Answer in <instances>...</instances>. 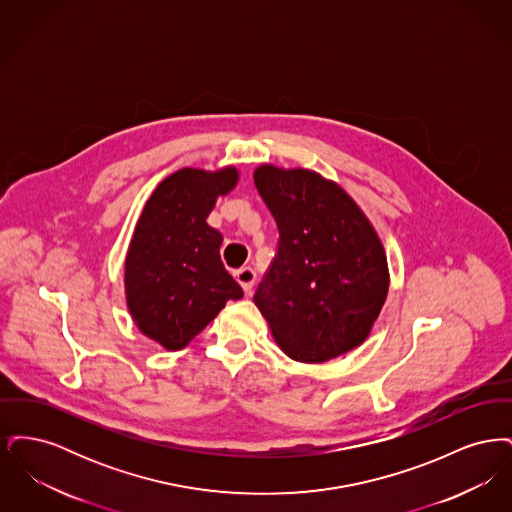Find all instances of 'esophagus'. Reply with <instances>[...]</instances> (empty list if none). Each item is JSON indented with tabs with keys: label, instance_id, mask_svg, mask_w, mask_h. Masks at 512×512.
<instances>
[{
	"label": "esophagus",
	"instance_id": "obj_1",
	"mask_svg": "<svg viewBox=\"0 0 512 512\" xmlns=\"http://www.w3.org/2000/svg\"><path fill=\"white\" fill-rule=\"evenodd\" d=\"M234 276H236L238 284L242 286V290H244L245 293L251 292V288H253V284H255V278H257V274H255L253 268H240V270L234 272Z\"/></svg>",
	"mask_w": 512,
	"mask_h": 512
}]
</instances>
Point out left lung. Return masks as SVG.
Instances as JSON below:
<instances>
[{
    "label": "left lung",
    "mask_w": 512,
    "mask_h": 512,
    "mask_svg": "<svg viewBox=\"0 0 512 512\" xmlns=\"http://www.w3.org/2000/svg\"><path fill=\"white\" fill-rule=\"evenodd\" d=\"M253 180L280 234L253 297L274 340L299 363H324L355 349L390 288L374 226L341 186L318 172L261 165Z\"/></svg>",
    "instance_id": "8db88e82"
}]
</instances>
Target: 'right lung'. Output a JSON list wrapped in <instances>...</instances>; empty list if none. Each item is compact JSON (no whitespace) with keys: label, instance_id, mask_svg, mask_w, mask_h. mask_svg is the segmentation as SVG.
<instances>
[{"label":"right lung","instance_id":"obj_1","mask_svg":"<svg viewBox=\"0 0 512 512\" xmlns=\"http://www.w3.org/2000/svg\"><path fill=\"white\" fill-rule=\"evenodd\" d=\"M238 169H180L149 195L124 261L126 305L149 340L184 349L244 292L220 261L222 234L207 224Z\"/></svg>","mask_w":512,"mask_h":512}]
</instances>
